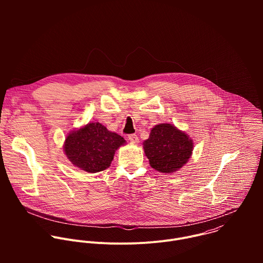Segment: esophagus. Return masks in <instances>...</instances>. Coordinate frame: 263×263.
<instances>
[{"mask_svg": "<svg viewBox=\"0 0 263 263\" xmlns=\"http://www.w3.org/2000/svg\"><path fill=\"white\" fill-rule=\"evenodd\" d=\"M128 138H129V140H130L131 142H133V143H137L138 140H139V138L137 137L136 134H129V135H128Z\"/></svg>", "mask_w": 263, "mask_h": 263, "instance_id": "esophagus-1", "label": "esophagus"}]
</instances>
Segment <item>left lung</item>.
I'll list each match as a JSON object with an SVG mask.
<instances>
[{"instance_id":"1","label":"left lung","mask_w":263,"mask_h":263,"mask_svg":"<svg viewBox=\"0 0 263 263\" xmlns=\"http://www.w3.org/2000/svg\"><path fill=\"white\" fill-rule=\"evenodd\" d=\"M143 148L151 166L160 173H174L192 156L193 140L171 124H160L151 130Z\"/></svg>"}]
</instances>
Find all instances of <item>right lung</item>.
Masks as SVG:
<instances>
[{
	"instance_id": "1",
	"label": "right lung",
	"mask_w": 263,
	"mask_h": 263,
	"mask_svg": "<svg viewBox=\"0 0 263 263\" xmlns=\"http://www.w3.org/2000/svg\"><path fill=\"white\" fill-rule=\"evenodd\" d=\"M125 142L121 135L108 131L102 124L90 123L67 135L64 152L73 165L98 173L109 167L116 151Z\"/></svg>"
}]
</instances>
